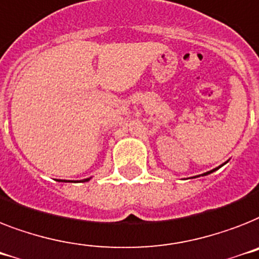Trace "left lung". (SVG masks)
I'll return each instance as SVG.
<instances>
[{
    "label": "left lung",
    "instance_id": "left-lung-1",
    "mask_svg": "<svg viewBox=\"0 0 259 259\" xmlns=\"http://www.w3.org/2000/svg\"><path fill=\"white\" fill-rule=\"evenodd\" d=\"M223 165V164H222ZM219 167H221V165H219ZM219 167H217V168H214V169H211V171H207V172H204V174H202V177H204V175H208V174H211V172H214V171H217V169L219 168ZM198 177H200V175H198ZM198 177H194V178H198Z\"/></svg>",
    "mask_w": 259,
    "mask_h": 259
}]
</instances>
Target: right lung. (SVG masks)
<instances>
[{"label":"right lung","mask_w":259,"mask_h":259,"mask_svg":"<svg viewBox=\"0 0 259 259\" xmlns=\"http://www.w3.org/2000/svg\"><path fill=\"white\" fill-rule=\"evenodd\" d=\"M90 179H91V178H87V179H82L81 182H88V181H90ZM59 182H67V181H61V179H60Z\"/></svg>","instance_id":"add662e5"}]
</instances>
